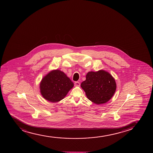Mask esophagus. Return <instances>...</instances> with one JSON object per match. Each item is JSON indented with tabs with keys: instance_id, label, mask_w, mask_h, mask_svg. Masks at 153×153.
Segmentation results:
<instances>
[{
	"instance_id": "1",
	"label": "esophagus",
	"mask_w": 153,
	"mask_h": 153,
	"mask_svg": "<svg viewBox=\"0 0 153 153\" xmlns=\"http://www.w3.org/2000/svg\"><path fill=\"white\" fill-rule=\"evenodd\" d=\"M74 85L76 86H80V83L79 82H76L74 83Z\"/></svg>"
}]
</instances>
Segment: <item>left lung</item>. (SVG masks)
<instances>
[{
  "label": "left lung",
  "mask_w": 153,
  "mask_h": 153,
  "mask_svg": "<svg viewBox=\"0 0 153 153\" xmlns=\"http://www.w3.org/2000/svg\"><path fill=\"white\" fill-rule=\"evenodd\" d=\"M81 86L87 98L97 105L108 102L114 95L116 89L114 77L104 70L88 72L86 80L81 83Z\"/></svg>",
  "instance_id": "1"
}]
</instances>
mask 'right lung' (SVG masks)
<instances>
[{"mask_svg": "<svg viewBox=\"0 0 153 153\" xmlns=\"http://www.w3.org/2000/svg\"><path fill=\"white\" fill-rule=\"evenodd\" d=\"M74 86V83L65 73L56 69L52 70L43 77L40 89L45 100L56 102L63 100Z\"/></svg>", "mask_w": 153, "mask_h": 153, "instance_id": "1", "label": "right lung"}]
</instances>
